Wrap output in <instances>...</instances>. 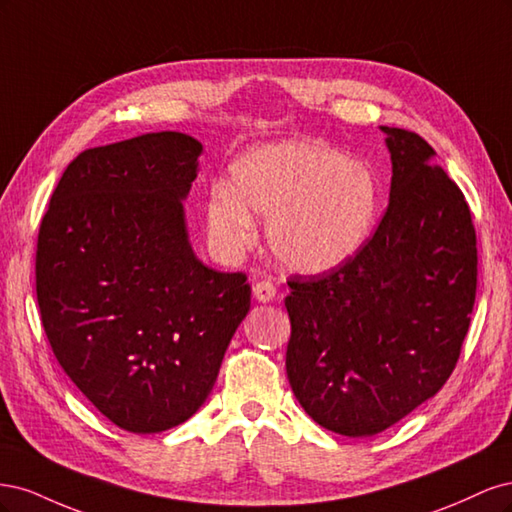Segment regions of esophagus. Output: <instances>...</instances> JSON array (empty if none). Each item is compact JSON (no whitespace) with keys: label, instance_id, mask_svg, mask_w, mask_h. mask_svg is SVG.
<instances>
[{"label":"esophagus","instance_id":"esophagus-1","mask_svg":"<svg viewBox=\"0 0 512 512\" xmlns=\"http://www.w3.org/2000/svg\"><path fill=\"white\" fill-rule=\"evenodd\" d=\"M254 297L258 303H271L275 299V286L269 280L254 284Z\"/></svg>","mask_w":512,"mask_h":512}]
</instances>
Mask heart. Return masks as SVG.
Instances as JSON below:
<instances>
[{
	"mask_svg": "<svg viewBox=\"0 0 512 512\" xmlns=\"http://www.w3.org/2000/svg\"><path fill=\"white\" fill-rule=\"evenodd\" d=\"M380 190L371 168L305 138L243 151L203 205L211 250L235 258L256 243L258 218L277 262L294 273L346 267L371 237Z\"/></svg>",
	"mask_w": 512,
	"mask_h": 512,
	"instance_id": "1",
	"label": "heart"
}]
</instances>
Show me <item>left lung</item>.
<instances>
[{
  "label": "left lung",
  "instance_id": "left-lung-1",
  "mask_svg": "<svg viewBox=\"0 0 512 512\" xmlns=\"http://www.w3.org/2000/svg\"><path fill=\"white\" fill-rule=\"evenodd\" d=\"M389 207L352 262L294 275L286 374L314 421L348 438L393 427L457 365L476 297V235L461 190L421 136L382 128Z\"/></svg>",
  "mask_w": 512,
  "mask_h": 512
}]
</instances>
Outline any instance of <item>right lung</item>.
Instances as JSON below:
<instances>
[{
  "label": "right lung",
  "mask_w": 512,
  "mask_h": 512,
  "mask_svg": "<svg viewBox=\"0 0 512 512\" xmlns=\"http://www.w3.org/2000/svg\"><path fill=\"white\" fill-rule=\"evenodd\" d=\"M203 145L149 132L83 151L42 218L36 292L68 378L111 423L160 433L205 404L252 288L198 260L183 200Z\"/></svg>",
  "instance_id": "obj_1"
}]
</instances>
